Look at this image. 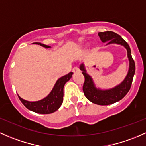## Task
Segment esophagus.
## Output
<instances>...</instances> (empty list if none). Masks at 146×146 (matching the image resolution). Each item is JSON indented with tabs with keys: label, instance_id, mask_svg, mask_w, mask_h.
I'll return each instance as SVG.
<instances>
[{
	"label": "esophagus",
	"instance_id": "1",
	"mask_svg": "<svg viewBox=\"0 0 146 146\" xmlns=\"http://www.w3.org/2000/svg\"><path fill=\"white\" fill-rule=\"evenodd\" d=\"M79 71V68H78L77 67H74L72 69V72L74 73H76V72H78Z\"/></svg>",
	"mask_w": 146,
	"mask_h": 146
}]
</instances>
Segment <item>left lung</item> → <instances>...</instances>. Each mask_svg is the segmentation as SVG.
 Wrapping results in <instances>:
<instances>
[{"mask_svg":"<svg viewBox=\"0 0 146 146\" xmlns=\"http://www.w3.org/2000/svg\"><path fill=\"white\" fill-rule=\"evenodd\" d=\"M98 36L102 42L103 43L108 42L107 45L115 43L124 46L127 50V57L129 61L128 74L124 80L117 86L107 90H102L96 88L91 76L86 73L84 64L80 65V70L82 71V74L85 78L83 86V91L86 98L95 104L108 106L116 103L122 99L129 92L131 86L133 75L135 74V62L132 58L129 44L119 34L113 31H108L104 32H99Z\"/></svg>","mask_w":146,"mask_h":146,"instance_id":"8db88e82","label":"left lung"}]
</instances>
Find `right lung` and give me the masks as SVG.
I'll use <instances>...</instances> for the list:
<instances>
[{"mask_svg":"<svg viewBox=\"0 0 146 146\" xmlns=\"http://www.w3.org/2000/svg\"><path fill=\"white\" fill-rule=\"evenodd\" d=\"M43 47L49 48L50 46L40 43H34ZM73 72H70L60 78L55 83L51 92L45 98L38 101L30 102L19 97V100L28 110L38 114H50L55 112L60 108L63 102V88L64 84L67 83L72 76Z\"/></svg>","mask_w":146,"mask_h":146,"instance_id":"add662e5","label":"right lung"}]
</instances>
